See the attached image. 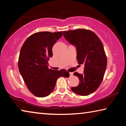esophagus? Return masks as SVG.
Returning <instances> with one entry per match:
<instances>
[{
    "label": "esophagus",
    "mask_w": 126,
    "mask_h": 126,
    "mask_svg": "<svg viewBox=\"0 0 126 126\" xmlns=\"http://www.w3.org/2000/svg\"><path fill=\"white\" fill-rule=\"evenodd\" d=\"M69 74H70V76H73V72H70V73H69Z\"/></svg>",
    "instance_id": "1"
}]
</instances>
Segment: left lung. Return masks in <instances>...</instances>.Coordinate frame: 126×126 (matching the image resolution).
<instances>
[{
  "label": "left lung",
  "instance_id": "1",
  "mask_svg": "<svg viewBox=\"0 0 126 126\" xmlns=\"http://www.w3.org/2000/svg\"><path fill=\"white\" fill-rule=\"evenodd\" d=\"M65 39L76 47L79 64H84L83 74L73 73L79 83L72 91L80 95H88L98 89L103 80L107 67V57L103 44L93 32L85 29L64 31Z\"/></svg>",
  "mask_w": 126,
  "mask_h": 126
}]
</instances>
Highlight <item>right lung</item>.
I'll return each instance as SVG.
<instances>
[{
  "label": "right lung",
  "instance_id": "obj_1",
  "mask_svg": "<svg viewBox=\"0 0 126 126\" xmlns=\"http://www.w3.org/2000/svg\"><path fill=\"white\" fill-rule=\"evenodd\" d=\"M62 36V32L35 33L27 38L21 48L18 59L19 72L29 91L38 97L49 95L59 77L69 76L65 69L56 71L48 68L53 46Z\"/></svg>",
  "mask_w": 126,
  "mask_h": 126
}]
</instances>
